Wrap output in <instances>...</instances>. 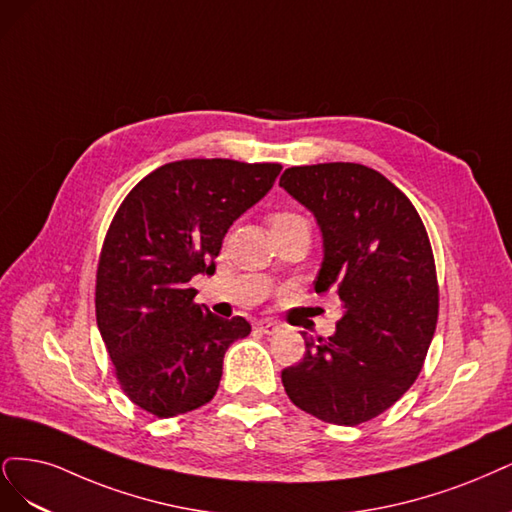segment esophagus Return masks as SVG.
I'll list each match as a JSON object with an SVG mask.
<instances>
[{
    "instance_id": "1",
    "label": "esophagus",
    "mask_w": 512,
    "mask_h": 512,
    "mask_svg": "<svg viewBox=\"0 0 512 512\" xmlns=\"http://www.w3.org/2000/svg\"><path fill=\"white\" fill-rule=\"evenodd\" d=\"M255 329L261 334H276L280 329V323L274 321V319H261L255 323Z\"/></svg>"
}]
</instances>
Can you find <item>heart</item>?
<instances>
[{
	"label": "heart",
	"mask_w": 512,
	"mask_h": 512,
	"mask_svg": "<svg viewBox=\"0 0 512 512\" xmlns=\"http://www.w3.org/2000/svg\"><path fill=\"white\" fill-rule=\"evenodd\" d=\"M293 219H302V217H298V214H289V212H278V214H272L270 223L276 225V223H285V221H293Z\"/></svg>",
	"instance_id": "b5f03b06"
}]
</instances>
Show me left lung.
Returning a JSON list of instances; mask_svg holds the SVG:
<instances>
[{
    "label": "left lung",
    "instance_id": "1",
    "mask_svg": "<svg viewBox=\"0 0 512 512\" xmlns=\"http://www.w3.org/2000/svg\"><path fill=\"white\" fill-rule=\"evenodd\" d=\"M280 187L319 223L317 293L336 291L334 336L312 340L283 370L289 400L325 423L359 425L381 415L417 381L438 321L430 238L415 206L361 163L287 168Z\"/></svg>",
    "mask_w": 512,
    "mask_h": 512
}]
</instances>
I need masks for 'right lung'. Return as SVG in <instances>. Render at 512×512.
I'll return each mask as SVG.
<instances>
[{
    "mask_svg": "<svg viewBox=\"0 0 512 512\" xmlns=\"http://www.w3.org/2000/svg\"><path fill=\"white\" fill-rule=\"evenodd\" d=\"M280 163L183 159L142 178L106 234L95 317L121 389L159 419L214 398L229 344L251 323L195 304L189 280L214 270L232 223L266 195Z\"/></svg>",
    "mask_w": 512,
    "mask_h": 512,
    "instance_id": "right-lung-1",
    "label": "right lung"
}]
</instances>
